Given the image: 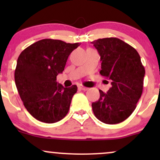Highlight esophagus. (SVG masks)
Returning a JSON list of instances; mask_svg holds the SVG:
<instances>
[{
  "label": "esophagus",
  "instance_id": "obj_1",
  "mask_svg": "<svg viewBox=\"0 0 160 160\" xmlns=\"http://www.w3.org/2000/svg\"><path fill=\"white\" fill-rule=\"evenodd\" d=\"M78 88L80 89H81V90H83V91H86V90H88V89H89V88L85 87V86H79Z\"/></svg>",
  "mask_w": 160,
  "mask_h": 160
}]
</instances>
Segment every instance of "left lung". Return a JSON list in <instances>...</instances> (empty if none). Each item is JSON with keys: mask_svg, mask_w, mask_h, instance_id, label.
Listing matches in <instances>:
<instances>
[{"mask_svg": "<svg viewBox=\"0 0 160 160\" xmlns=\"http://www.w3.org/2000/svg\"><path fill=\"white\" fill-rule=\"evenodd\" d=\"M101 56L100 74L111 80L112 86L92 104L97 119L106 124L120 123L136 108L143 92L145 70L135 48L117 38L91 42Z\"/></svg>", "mask_w": 160, "mask_h": 160, "instance_id": "left-lung-1", "label": "left lung"}]
</instances>
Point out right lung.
Instances as JSON below:
<instances>
[{
	"label": "right lung",
	"mask_w": 160,
	"mask_h": 160,
	"mask_svg": "<svg viewBox=\"0 0 160 160\" xmlns=\"http://www.w3.org/2000/svg\"><path fill=\"white\" fill-rule=\"evenodd\" d=\"M80 43L43 39L20 53L15 70V82L24 106L40 122L53 123L68 113L78 86L65 88L56 81L65 69L69 55Z\"/></svg>",
	"instance_id": "add662e5"
}]
</instances>
